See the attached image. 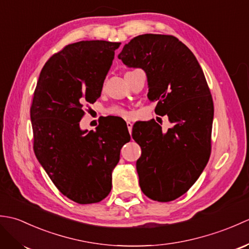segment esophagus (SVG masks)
<instances>
[{"instance_id":"1","label":"esophagus","mask_w":249,"mask_h":249,"mask_svg":"<svg viewBox=\"0 0 249 249\" xmlns=\"http://www.w3.org/2000/svg\"><path fill=\"white\" fill-rule=\"evenodd\" d=\"M127 128H128V131H129V134H131V130H133V123H131V122H127Z\"/></svg>"}]
</instances>
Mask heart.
<instances>
[{"instance_id":"b5f03b06","label":"heart","mask_w":249,"mask_h":249,"mask_svg":"<svg viewBox=\"0 0 249 249\" xmlns=\"http://www.w3.org/2000/svg\"><path fill=\"white\" fill-rule=\"evenodd\" d=\"M110 113H112L114 115H119V116H122V118H127V116L129 115L128 112L124 109H121V108H113L110 110Z\"/></svg>"}]
</instances>
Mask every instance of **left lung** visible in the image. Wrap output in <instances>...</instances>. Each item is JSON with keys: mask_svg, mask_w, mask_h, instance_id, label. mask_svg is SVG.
Wrapping results in <instances>:
<instances>
[{"mask_svg": "<svg viewBox=\"0 0 249 249\" xmlns=\"http://www.w3.org/2000/svg\"><path fill=\"white\" fill-rule=\"evenodd\" d=\"M129 68L143 70L155 112L167 115L163 131L155 121L139 122L133 138L141 146L136 167L146 197L168 202L197 181L211 154L213 99L194 53L171 35L143 34L125 44L118 55Z\"/></svg>", "mask_w": 249, "mask_h": 249, "instance_id": "8db88e82", "label": "left lung"}]
</instances>
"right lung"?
I'll return each mask as SVG.
<instances>
[{"instance_id": "1", "label": "right lung", "mask_w": 249, "mask_h": 249, "mask_svg": "<svg viewBox=\"0 0 249 249\" xmlns=\"http://www.w3.org/2000/svg\"><path fill=\"white\" fill-rule=\"evenodd\" d=\"M121 43L82 40L46 63L31 107L37 160L67 198L96 203L109 195L120 151L130 140L127 126L115 131L103 121L95 131L80 128L83 106L100 96Z\"/></svg>"}]
</instances>
